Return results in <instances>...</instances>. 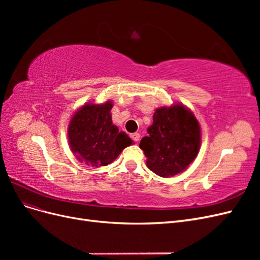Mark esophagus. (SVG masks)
Here are the masks:
<instances>
[{"mask_svg":"<svg viewBox=\"0 0 260 260\" xmlns=\"http://www.w3.org/2000/svg\"><path fill=\"white\" fill-rule=\"evenodd\" d=\"M131 139L135 141V142H139L140 141V133H138V132H136V133H132L131 135Z\"/></svg>","mask_w":260,"mask_h":260,"instance_id":"esophagus-1","label":"esophagus"}]
</instances>
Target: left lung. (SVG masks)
I'll use <instances>...</instances> for the list:
<instances>
[{
    "instance_id": "1",
    "label": "left lung",
    "mask_w": 260,
    "mask_h": 260,
    "mask_svg": "<svg viewBox=\"0 0 260 260\" xmlns=\"http://www.w3.org/2000/svg\"><path fill=\"white\" fill-rule=\"evenodd\" d=\"M148 137L140 142L146 166L162 178L174 177L193 162L201 147V128L194 114L184 105L157 108Z\"/></svg>"
}]
</instances>
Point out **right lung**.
Returning a JSON list of instances; mask_svg holds the SVG:
<instances>
[{"instance_id":"1","label":"right lung","mask_w":260,"mask_h":260,"mask_svg":"<svg viewBox=\"0 0 260 260\" xmlns=\"http://www.w3.org/2000/svg\"><path fill=\"white\" fill-rule=\"evenodd\" d=\"M112 108V101L104 104L86 103L70 119V149L78 160L90 167L107 166L132 144V140L113 124Z\"/></svg>"}]
</instances>
